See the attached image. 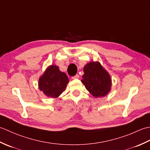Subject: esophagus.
Here are the masks:
<instances>
[{"label": "esophagus", "instance_id": "34e87169", "mask_svg": "<svg viewBox=\"0 0 150 150\" xmlns=\"http://www.w3.org/2000/svg\"><path fill=\"white\" fill-rule=\"evenodd\" d=\"M79 78V75L78 74L75 75L74 77H72V79H78Z\"/></svg>", "mask_w": 150, "mask_h": 150}]
</instances>
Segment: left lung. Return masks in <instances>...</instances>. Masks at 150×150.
Wrapping results in <instances>:
<instances>
[{
	"label": "left lung",
	"mask_w": 150,
	"mask_h": 150,
	"mask_svg": "<svg viewBox=\"0 0 150 150\" xmlns=\"http://www.w3.org/2000/svg\"><path fill=\"white\" fill-rule=\"evenodd\" d=\"M81 81L93 97H105L111 91V76L99 62L87 63L84 66Z\"/></svg>",
	"instance_id": "left-lung-1"
}]
</instances>
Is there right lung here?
<instances>
[{
    "label": "right lung",
    "mask_w": 150,
    "mask_h": 150,
    "mask_svg": "<svg viewBox=\"0 0 150 150\" xmlns=\"http://www.w3.org/2000/svg\"><path fill=\"white\" fill-rule=\"evenodd\" d=\"M68 82L69 79L66 73L60 71L57 66L52 64L47 67L39 77L38 85L46 96L57 98L65 90Z\"/></svg>",
    "instance_id": "add662e5"
}]
</instances>
